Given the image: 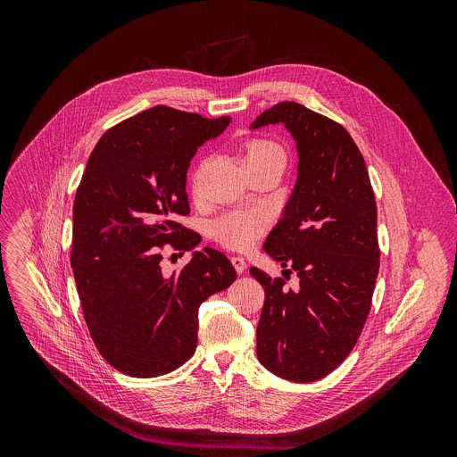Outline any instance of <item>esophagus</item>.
Returning <instances> with one entry per match:
<instances>
[{
    "instance_id": "1",
    "label": "esophagus",
    "mask_w": 457,
    "mask_h": 457,
    "mask_svg": "<svg viewBox=\"0 0 457 457\" xmlns=\"http://www.w3.org/2000/svg\"><path fill=\"white\" fill-rule=\"evenodd\" d=\"M231 264H233V268H235V271L238 275H242L245 271V260L242 256H233L231 258Z\"/></svg>"
}]
</instances>
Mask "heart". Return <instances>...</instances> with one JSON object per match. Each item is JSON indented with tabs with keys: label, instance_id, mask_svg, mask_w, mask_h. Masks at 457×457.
Returning <instances> with one entry per match:
<instances>
[{
	"label": "heart",
	"instance_id": "heart-1",
	"mask_svg": "<svg viewBox=\"0 0 457 457\" xmlns=\"http://www.w3.org/2000/svg\"><path fill=\"white\" fill-rule=\"evenodd\" d=\"M244 166L262 159H278L284 162V152L278 145L266 139H253L244 146ZM270 226L264 212H233L213 224V235L226 247L249 249Z\"/></svg>",
	"mask_w": 457,
	"mask_h": 457
}]
</instances>
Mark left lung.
<instances>
[{
  "mask_svg": "<svg viewBox=\"0 0 457 457\" xmlns=\"http://www.w3.org/2000/svg\"><path fill=\"white\" fill-rule=\"evenodd\" d=\"M284 124L296 143V182L264 251L295 271L286 289L258 268L264 287L256 356L270 372L296 383L321 379L353 351L365 325L379 270L376 201L365 161L347 129L303 104L282 101L251 129Z\"/></svg>",
  "mask_w": 457,
  "mask_h": 457,
  "instance_id": "left-lung-1",
  "label": "left lung"
}]
</instances>
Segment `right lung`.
<instances>
[{
    "label": "right lung",
    "mask_w": 457,
    "mask_h": 457,
    "mask_svg": "<svg viewBox=\"0 0 457 457\" xmlns=\"http://www.w3.org/2000/svg\"><path fill=\"white\" fill-rule=\"evenodd\" d=\"M229 122L154 106L108 129L87 162L71 262L92 340L122 374L155 378L187 361L201 303L237 280L213 247L193 251L170 277L161 270L162 245L191 251L201 242L175 217L189 213V161Z\"/></svg>",
    "instance_id": "1"
}]
</instances>
